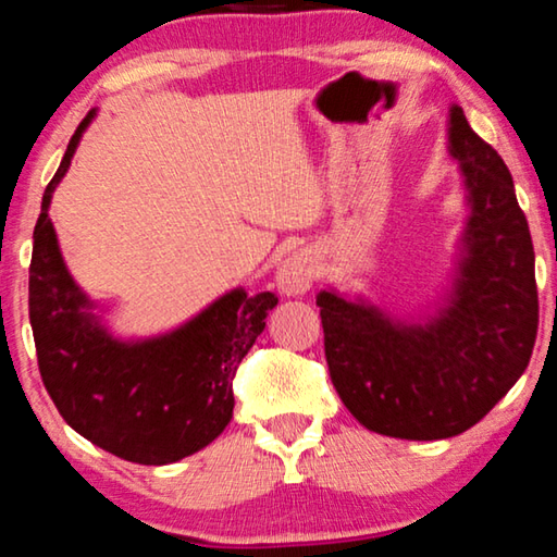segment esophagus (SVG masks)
<instances>
[{
	"label": "esophagus",
	"instance_id": "34e87169",
	"mask_svg": "<svg viewBox=\"0 0 557 557\" xmlns=\"http://www.w3.org/2000/svg\"><path fill=\"white\" fill-rule=\"evenodd\" d=\"M317 278V263L307 250H299V253L288 256L284 265H281L276 284L286 296H301L309 292L311 281Z\"/></svg>",
	"mask_w": 557,
	"mask_h": 557
}]
</instances>
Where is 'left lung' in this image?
<instances>
[{
	"instance_id": "obj_1",
	"label": "left lung",
	"mask_w": 557,
	"mask_h": 557,
	"mask_svg": "<svg viewBox=\"0 0 557 557\" xmlns=\"http://www.w3.org/2000/svg\"><path fill=\"white\" fill-rule=\"evenodd\" d=\"M448 151L471 212L446 307L410 324L334 292L317 296L342 403L364 429L393 438L438 441L471 429L520 380L537 337L535 250L512 174L459 106Z\"/></svg>"
}]
</instances>
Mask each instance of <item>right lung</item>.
Masks as SVG:
<instances>
[{
  "mask_svg": "<svg viewBox=\"0 0 557 557\" xmlns=\"http://www.w3.org/2000/svg\"><path fill=\"white\" fill-rule=\"evenodd\" d=\"M94 116L88 111L71 136L33 233L29 324L37 364L73 431L119 459L162 467L200 451L231 423L235 370L278 296L235 288L164 337L113 339L67 273L48 218L52 193Z\"/></svg>",
  "mask_w": 557,
  "mask_h": 557,
  "instance_id": "obj_1",
  "label": "right lung"
}]
</instances>
